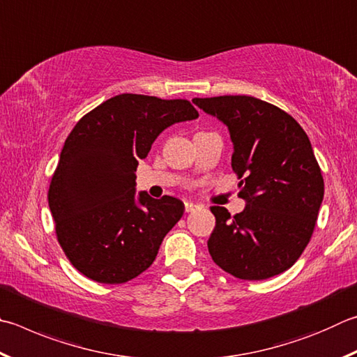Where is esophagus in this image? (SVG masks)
<instances>
[{
	"label": "esophagus",
	"instance_id": "obj_1",
	"mask_svg": "<svg viewBox=\"0 0 357 357\" xmlns=\"http://www.w3.org/2000/svg\"><path fill=\"white\" fill-rule=\"evenodd\" d=\"M197 204L195 203H192V201H185L184 203V209H185V212H192V211H195L197 209Z\"/></svg>",
	"mask_w": 357,
	"mask_h": 357
}]
</instances>
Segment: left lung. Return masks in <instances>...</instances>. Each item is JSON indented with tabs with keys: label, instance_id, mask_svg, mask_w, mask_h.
Returning a JSON list of instances; mask_svg holds the SVG:
<instances>
[{
	"label": "left lung",
	"instance_id": "1",
	"mask_svg": "<svg viewBox=\"0 0 357 357\" xmlns=\"http://www.w3.org/2000/svg\"><path fill=\"white\" fill-rule=\"evenodd\" d=\"M228 126L231 167L242 181L245 209L231 217L212 206L215 228L207 241L212 261L246 281L286 271L306 248L325 193L312 145L294 116L246 95L193 98Z\"/></svg>",
	"mask_w": 357,
	"mask_h": 357
}]
</instances>
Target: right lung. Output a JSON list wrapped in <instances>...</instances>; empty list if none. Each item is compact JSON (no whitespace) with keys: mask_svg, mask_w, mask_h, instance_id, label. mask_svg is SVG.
Here are the masks:
<instances>
[{"mask_svg":"<svg viewBox=\"0 0 357 357\" xmlns=\"http://www.w3.org/2000/svg\"><path fill=\"white\" fill-rule=\"evenodd\" d=\"M195 119L187 100L121 93L76 123L51 178L48 203L57 241L84 276L123 284L154 262L184 203L135 195V170L164 129Z\"/></svg>","mask_w":357,"mask_h":357,"instance_id":"right-lung-1","label":"right lung"}]
</instances>
